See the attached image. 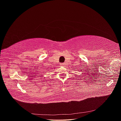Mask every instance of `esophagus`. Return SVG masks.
<instances>
[{
    "instance_id": "obj_1",
    "label": "esophagus",
    "mask_w": 121,
    "mask_h": 121,
    "mask_svg": "<svg viewBox=\"0 0 121 121\" xmlns=\"http://www.w3.org/2000/svg\"><path fill=\"white\" fill-rule=\"evenodd\" d=\"M65 64L64 63H61L60 64V65H61V66H64V65H65Z\"/></svg>"
}]
</instances>
